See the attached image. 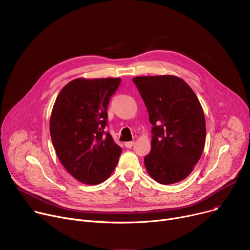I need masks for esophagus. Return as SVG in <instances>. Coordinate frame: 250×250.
<instances>
[{
    "label": "esophagus",
    "mask_w": 250,
    "mask_h": 250,
    "mask_svg": "<svg viewBox=\"0 0 250 250\" xmlns=\"http://www.w3.org/2000/svg\"><path fill=\"white\" fill-rule=\"evenodd\" d=\"M134 145V141H128V142H125V146L127 148H131L132 146Z\"/></svg>",
    "instance_id": "obj_1"
}]
</instances>
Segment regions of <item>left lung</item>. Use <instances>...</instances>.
Here are the masks:
<instances>
[{
  "instance_id": "left-lung-1",
  "label": "left lung",
  "mask_w": 250,
  "mask_h": 250,
  "mask_svg": "<svg viewBox=\"0 0 250 250\" xmlns=\"http://www.w3.org/2000/svg\"><path fill=\"white\" fill-rule=\"evenodd\" d=\"M147 108L151 151L144 157L150 177L161 185L185 180L198 163L206 140L201 103L181 78L143 76L132 79Z\"/></svg>"
}]
</instances>
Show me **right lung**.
Returning a JSON list of instances; mask_svg holds the SVG:
<instances>
[{
  "mask_svg": "<svg viewBox=\"0 0 250 250\" xmlns=\"http://www.w3.org/2000/svg\"><path fill=\"white\" fill-rule=\"evenodd\" d=\"M119 78H80L65 84L52 108L49 130L56 154L79 182L98 185L114 171L122 149L105 133L107 108Z\"/></svg>",
  "mask_w": 250,
  "mask_h": 250,
  "instance_id": "1",
  "label": "right lung"
}]
</instances>
